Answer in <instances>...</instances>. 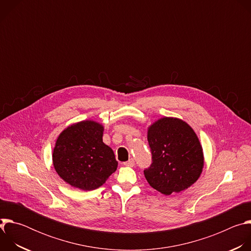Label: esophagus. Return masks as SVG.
Segmentation results:
<instances>
[{"label": "esophagus", "instance_id": "1", "mask_svg": "<svg viewBox=\"0 0 251 251\" xmlns=\"http://www.w3.org/2000/svg\"><path fill=\"white\" fill-rule=\"evenodd\" d=\"M134 165H135V161H134V159H129L127 162H124V166L133 167Z\"/></svg>", "mask_w": 251, "mask_h": 251}]
</instances>
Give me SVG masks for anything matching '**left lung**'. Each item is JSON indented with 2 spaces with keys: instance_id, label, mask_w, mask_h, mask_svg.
Segmentation results:
<instances>
[{
  "instance_id": "8db88e82",
  "label": "left lung",
  "mask_w": 251,
  "mask_h": 251,
  "mask_svg": "<svg viewBox=\"0 0 251 251\" xmlns=\"http://www.w3.org/2000/svg\"><path fill=\"white\" fill-rule=\"evenodd\" d=\"M148 143L152 163L144 175L153 189L169 196L197 182L203 167L202 148L186 122L169 117L158 120L148 130Z\"/></svg>"
}]
</instances>
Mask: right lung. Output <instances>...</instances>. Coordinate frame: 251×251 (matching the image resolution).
<instances>
[{
	"instance_id": "right-lung-1",
	"label": "right lung",
	"mask_w": 251,
	"mask_h": 251,
	"mask_svg": "<svg viewBox=\"0 0 251 251\" xmlns=\"http://www.w3.org/2000/svg\"><path fill=\"white\" fill-rule=\"evenodd\" d=\"M103 126L82 121L67 127L58 136L52 161L56 173L75 188L91 191L101 187L113 174L118 162L102 141Z\"/></svg>"
}]
</instances>
